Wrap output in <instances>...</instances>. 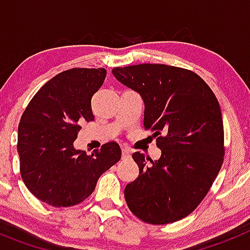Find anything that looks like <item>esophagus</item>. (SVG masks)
<instances>
[{
    "instance_id": "esophagus-1",
    "label": "esophagus",
    "mask_w": 250,
    "mask_h": 250,
    "mask_svg": "<svg viewBox=\"0 0 250 250\" xmlns=\"http://www.w3.org/2000/svg\"><path fill=\"white\" fill-rule=\"evenodd\" d=\"M121 151H123V158H124V159L130 158V155H131V151H130V150L127 149L126 146H124L123 149H121Z\"/></svg>"
}]
</instances>
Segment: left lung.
Instances as JSON below:
<instances>
[{"label":"left lung","instance_id":"1","mask_svg":"<svg viewBox=\"0 0 250 250\" xmlns=\"http://www.w3.org/2000/svg\"><path fill=\"white\" fill-rule=\"evenodd\" d=\"M123 85L144 100V127L154 131L159 160L139 151V176L125 188V200L149 224L180 220L200 204L224 160V129L215 95L187 68L140 63L112 68Z\"/></svg>","mask_w":250,"mask_h":250}]
</instances>
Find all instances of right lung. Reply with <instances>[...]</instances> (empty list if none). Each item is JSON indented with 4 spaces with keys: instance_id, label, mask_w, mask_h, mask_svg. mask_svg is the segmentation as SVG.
Returning a JSON list of instances; mask_svg holds the SVG:
<instances>
[{
    "instance_id": "obj_1",
    "label": "right lung",
    "mask_w": 250,
    "mask_h": 250,
    "mask_svg": "<svg viewBox=\"0 0 250 250\" xmlns=\"http://www.w3.org/2000/svg\"><path fill=\"white\" fill-rule=\"evenodd\" d=\"M105 68H71L52 77L28 103L20 120V171L28 190L52 207H72L95 190L99 178L121 159L118 143L87 155L74 147L83 121H94L91 98Z\"/></svg>"
}]
</instances>
